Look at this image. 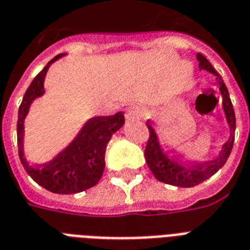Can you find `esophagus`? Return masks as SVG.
<instances>
[{"label": "esophagus", "mask_w": 250, "mask_h": 250, "mask_svg": "<svg viewBox=\"0 0 250 250\" xmlns=\"http://www.w3.org/2000/svg\"><path fill=\"white\" fill-rule=\"evenodd\" d=\"M144 111L139 107H128L127 109V118H133V117H143Z\"/></svg>", "instance_id": "1"}]
</instances>
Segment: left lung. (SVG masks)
<instances>
[{
	"mask_svg": "<svg viewBox=\"0 0 250 250\" xmlns=\"http://www.w3.org/2000/svg\"><path fill=\"white\" fill-rule=\"evenodd\" d=\"M197 60L200 61V67L211 72L217 76L218 83H219V90H221L222 97H223V109H225L227 123L229 125V139L227 140L221 154L217 160L205 162V164H186L183 161H179L172 156H168V153L164 152L158 144V139L152 128V125L146 122L149 129V139L145 146V160L148 164L149 168L156 176L157 180H160L166 184L171 186L183 187V188H189L201 184L206 179L213 176L219 168L223 167L226 161L229 160L231 150L233 146V140H235V129H236V118H235V111H233L232 102L229 98V93L222 76L217 72V70L211 66L209 61L206 60L205 56L198 53Z\"/></svg>",
	"mask_w": 250,
	"mask_h": 250,
	"instance_id": "8db88e82",
	"label": "left lung"
}]
</instances>
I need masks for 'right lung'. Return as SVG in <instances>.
Here are the masks:
<instances>
[{"label":"right lung","mask_w":250,"mask_h":250,"mask_svg":"<svg viewBox=\"0 0 250 250\" xmlns=\"http://www.w3.org/2000/svg\"><path fill=\"white\" fill-rule=\"evenodd\" d=\"M61 56L49 61L25 90L18 111V153L24 170L37 184L53 193L70 194L89 189L100 182L105 168L106 145L111 135L125 125V114L119 111L109 117L92 118L75 140L54 160L44 165H29L23 154V122L33 100L44 94V79L49 66Z\"/></svg>","instance_id":"1"}]
</instances>
